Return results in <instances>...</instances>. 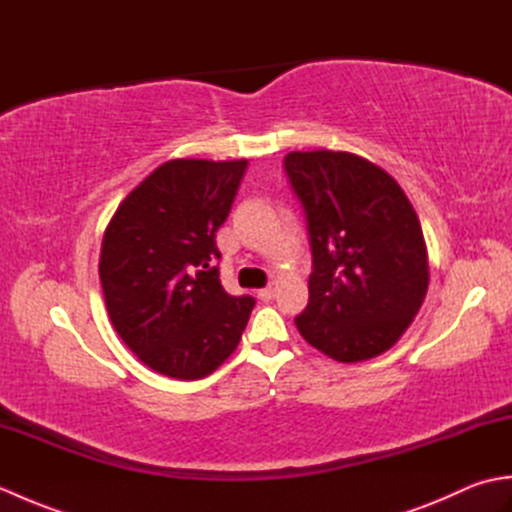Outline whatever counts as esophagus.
I'll use <instances>...</instances> for the list:
<instances>
[{
	"instance_id": "esophagus-1",
	"label": "esophagus",
	"mask_w": 512,
	"mask_h": 512,
	"mask_svg": "<svg viewBox=\"0 0 512 512\" xmlns=\"http://www.w3.org/2000/svg\"><path fill=\"white\" fill-rule=\"evenodd\" d=\"M257 295H259V299H264V301H270V299H273V295H275V288H273V286H268V288H262V290H259V292H257Z\"/></svg>"
}]
</instances>
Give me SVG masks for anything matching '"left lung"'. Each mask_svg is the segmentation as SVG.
Instances as JSON below:
<instances>
[{"label":"left lung","instance_id":"1","mask_svg":"<svg viewBox=\"0 0 512 512\" xmlns=\"http://www.w3.org/2000/svg\"><path fill=\"white\" fill-rule=\"evenodd\" d=\"M288 180L308 217V308L295 319L312 347L339 363L387 352L429 288L416 211L385 169L350 151H290Z\"/></svg>","mask_w":512,"mask_h":512}]
</instances>
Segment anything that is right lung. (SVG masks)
Here are the masks:
<instances>
[{
	"label": "right lung",
	"instance_id": "1",
	"mask_svg": "<svg viewBox=\"0 0 512 512\" xmlns=\"http://www.w3.org/2000/svg\"><path fill=\"white\" fill-rule=\"evenodd\" d=\"M246 160L162 162L118 204L99 275L114 330L158 374H213L242 339L253 297H233L213 266L215 244Z\"/></svg>",
	"mask_w": 512,
	"mask_h": 512
}]
</instances>
